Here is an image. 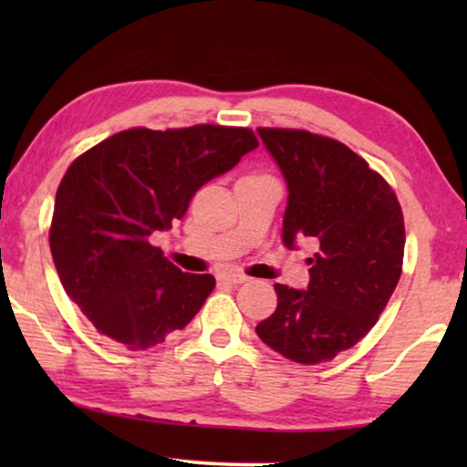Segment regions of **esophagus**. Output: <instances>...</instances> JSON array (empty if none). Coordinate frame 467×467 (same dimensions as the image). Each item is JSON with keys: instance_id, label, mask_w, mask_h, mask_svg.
Masks as SVG:
<instances>
[{"instance_id": "obj_1", "label": "esophagus", "mask_w": 467, "mask_h": 467, "mask_svg": "<svg viewBox=\"0 0 467 467\" xmlns=\"http://www.w3.org/2000/svg\"><path fill=\"white\" fill-rule=\"evenodd\" d=\"M219 280H223V283H229V285H238V283H244V280H248V276L242 272H221Z\"/></svg>"}]
</instances>
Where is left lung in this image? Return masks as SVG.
Listing matches in <instances>:
<instances>
[{
    "instance_id": "left-lung-1",
    "label": "left lung",
    "mask_w": 467,
    "mask_h": 467,
    "mask_svg": "<svg viewBox=\"0 0 467 467\" xmlns=\"http://www.w3.org/2000/svg\"><path fill=\"white\" fill-rule=\"evenodd\" d=\"M283 171V242L317 246L308 289L274 285L278 306L257 336L286 359L315 366L355 347L385 310L404 264V214L393 189L348 146L304 130L259 127Z\"/></svg>"
}]
</instances>
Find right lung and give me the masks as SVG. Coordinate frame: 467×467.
Instances as JSON below:
<instances>
[{"label": "right lung", "instance_id": "1", "mask_svg": "<svg viewBox=\"0 0 467 467\" xmlns=\"http://www.w3.org/2000/svg\"><path fill=\"white\" fill-rule=\"evenodd\" d=\"M257 146L246 127H136L69 165L55 197L50 253L63 289L101 336L146 350L200 312L214 276L181 272L150 238Z\"/></svg>", "mask_w": 467, "mask_h": 467}]
</instances>
